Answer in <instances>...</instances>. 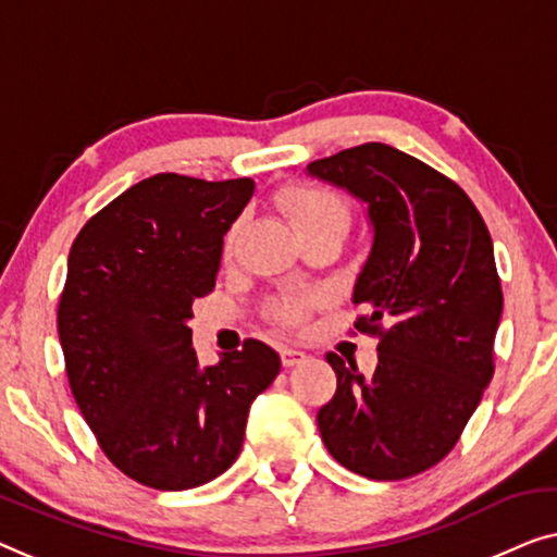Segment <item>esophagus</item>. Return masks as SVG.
<instances>
[{
	"mask_svg": "<svg viewBox=\"0 0 557 557\" xmlns=\"http://www.w3.org/2000/svg\"><path fill=\"white\" fill-rule=\"evenodd\" d=\"M304 359H306V354L301 349H288V346L281 349V364L284 367H296V364H301Z\"/></svg>",
	"mask_w": 557,
	"mask_h": 557,
	"instance_id": "1",
	"label": "esophagus"
}]
</instances>
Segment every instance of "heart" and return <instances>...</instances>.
<instances>
[{"label": "heart", "mask_w": 557, "mask_h": 557, "mask_svg": "<svg viewBox=\"0 0 557 557\" xmlns=\"http://www.w3.org/2000/svg\"><path fill=\"white\" fill-rule=\"evenodd\" d=\"M273 203H276L278 211L286 215V221L292 223V228L301 240L313 236V233L324 231H334L344 236L346 225H349V206H346L344 196L334 188H326V185L286 183L273 193ZM233 238H236V225L225 233V253H231ZM317 304V296L311 294H284L271 298L265 311H269V317L276 321L278 326L296 329L309 319V313Z\"/></svg>", "instance_id": "obj_1"}]
</instances>
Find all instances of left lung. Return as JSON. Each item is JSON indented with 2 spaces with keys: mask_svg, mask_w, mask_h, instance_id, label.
Wrapping results in <instances>:
<instances>
[{
  "mask_svg": "<svg viewBox=\"0 0 557 557\" xmlns=\"http://www.w3.org/2000/svg\"><path fill=\"white\" fill-rule=\"evenodd\" d=\"M309 173L369 203L374 246L354 286V321L379 338L372 376L336 372L319 409L321 440L346 470L407 480L457 445L495 374L503 313L493 238L470 196L422 160L364 143L309 163Z\"/></svg>",
  "mask_w": 557,
  "mask_h": 557,
  "instance_id": "8db88e82",
  "label": "left lung"
}]
</instances>
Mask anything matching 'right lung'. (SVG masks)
Returning a JSON list of instances; mask_svg holds the SVG:
<instances>
[{"mask_svg": "<svg viewBox=\"0 0 557 557\" xmlns=\"http://www.w3.org/2000/svg\"><path fill=\"white\" fill-rule=\"evenodd\" d=\"M251 178L158 173L92 215L70 248L58 332L72 397L120 472L188 490L236 462L251 401L276 379L259 338L200 367L193 301L213 292Z\"/></svg>", "mask_w": 557, "mask_h": 557, "instance_id": "1", "label": "right lung"}]
</instances>
